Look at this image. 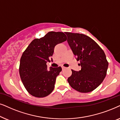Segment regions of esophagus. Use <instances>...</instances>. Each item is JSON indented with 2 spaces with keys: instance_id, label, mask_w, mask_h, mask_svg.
I'll return each instance as SVG.
<instances>
[{
  "instance_id": "1",
  "label": "esophagus",
  "mask_w": 120,
  "mask_h": 120,
  "mask_svg": "<svg viewBox=\"0 0 120 120\" xmlns=\"http://www.w3.org/2000/svg\"><path fill=\"white\" fill-rule=\"evenodd\" d=\"M61 68H62V69H63V70H64V69H65V68H65V67H64V66H62Z\"/></svg>"
}]
</instances>
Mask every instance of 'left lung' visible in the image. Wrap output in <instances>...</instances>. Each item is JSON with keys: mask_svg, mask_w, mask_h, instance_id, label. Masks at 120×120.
Segmentation results:
<instances>
[{"mask_svg": "<svg viewBox=\"0 0 120 120\" xmlns=\"http://www.w3.org/2000/svg\"><path fill=\"white\" fill-rule=\"evenodd\" d=\"M66 34L68 43L81 66L79 71L71 70L68 83L79 92H92L101 83L106 75L108 62L105 52L94 40L85 34Z\"/></svg>", "mask_w": 120, "mask_h": 120, "instance_id": "1", "label": "left lung"}]
</instances>
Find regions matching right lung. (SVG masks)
Returning <instances> with one entry per match:
<instances>
[{"label":"right lung","instance_id":"right-lung-1","mask_svg":"<svg viewBox=\"0 0 120 120\" xmlns=\"http://www.w3.org/2000/svg\"><path fill=\"white\" fill-rule=\"evenodd\" d=\"M66 39L63 32H49L43 37L33 40L24 51L19 73L24 87L32 96L43 98L54 90L56 78L62 68L59 66L49 69L47 63L50 61L55 46Z\"/></svg>","mask_w":120,"mask_h":120}]
</instances>
